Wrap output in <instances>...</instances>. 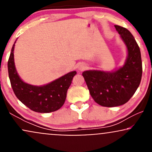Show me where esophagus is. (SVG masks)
Instances as JSON below:
<instances>
[{
    "label": "esophagus",
    "mask_w": 152,
    "mask_h": 152,
    "mask_svg": "<svg viewBox=\"0 0 152 152\" xmlns=\"http://www.w3.org/2000/svg\"><path fill=\"white\" fill-rule=\"evenodd\" d=\"M85 68H86V66H85L83 64H81L79 66H78V69H79L80 71H83Z\"/></svg>",
    "instance_id": "obj_1"
}]
</instances>
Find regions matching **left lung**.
I'll list each match as a JSON object with an SVG mask.
<instances>
[{
  "mask_svg": "<svg viewBox=\"0 0 152 152\" xmlns=\"http://www.w3.org/2000/svg\"><path fill=\"white\" fill-rule=\"evenodd\" d=\"M114 26L128 50L124 65L111 72L91 70L82 73L92 98L106 107L126 104L137 91L142 76L141 52L135 38L125 28Z\"/></svg>",
  "mask_w": 152,
  "mask_h": 152,
  "instance_id": "8db88e82",
  "label": "left lung"
}]
</instances>
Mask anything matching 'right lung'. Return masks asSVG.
<instances>
[{
    "label": "right lung",
    "instance_id": "obj_1",
    "mask_svg": "<svg viewBox=\"0 0 152 152\" xmlns=\"http://www.w3.org/2000/svg\"><path fill=\"white\" fill-rule=\"evenodd\" d=\"M15 43L8 61V76L15 95L24 105L36 112L50 113L58 110L65 102L66 93L76 71L68 73L43 86H33L26 83L19 77L15 67L13 54Z\"/></svg>",
    "mask_w": 152,
    "mask_h": 152
}]
</instances>
